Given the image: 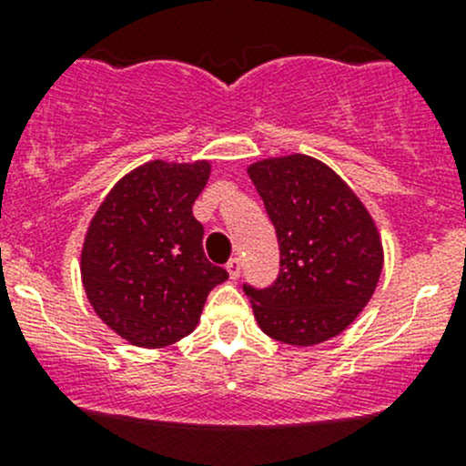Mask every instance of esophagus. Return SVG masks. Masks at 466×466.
<instances>
[{
    "label": "esophagus",
    "instance_id": "obj_1",
    "mask_svg": "<svg viewBox=\"0 0 466 466\" xmlns=\"http://www.w3.org/2000/svg\"><path fill=\"white\" fill-rule=\"evenodd\" d=\"M241 259H238V257H232V259L228 261V272H229V277H232V279H237V277H241Z\"/></svg>",
    "mask_w": 466,
    "mask_h": 466
}]
</instances>
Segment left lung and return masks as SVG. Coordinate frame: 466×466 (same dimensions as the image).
Returning a JSON list of instances; mask_svg holds the SVG:
<instances>
[{
	"label": "left lung",
	"mask_w": 466,
	"mask_h": 466,
	"mask_svg": "<svg viewBox=\"0 0 466 466\" xmlns=\"http://www.w3.org/2000/svg\"><path fill=\"white\" fill-rule=\"evenodd\" d=\"M279 241V275L268 289L243 284L266 336L311 347L356 320L383 270L372 216L336 171L309 155L250 164Z\"/></svg>",
	"instance_id": "obj_1"
}]
</instances>
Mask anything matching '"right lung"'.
<instances>
[{"label": "right lung", "mask_w": 466, "mask_h": 466, "mask_svg": "<svg viewBox=\"0 0 466 466\" xmlns=\"http://www.w3.org/2000/svg\"><path fill=\"white\" fill-rule=\"evenodd\" d=\"M209 162L153 159L121 177L89 223L81 252L83 286L112 331L137 347H167L189 336L228 270L203 250L196 198Z\"/></svg>", "instance_id": "add662e5"}]
</instances>
